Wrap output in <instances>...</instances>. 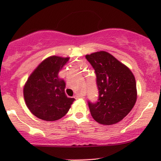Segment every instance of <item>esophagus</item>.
<instances>
[{
  "mask_svg": "<svg viewBox=\"0 0 161 161\" xmlns=\"http://www.w3.org/2000/svg\"><path fill=\"white\" fill-rule=\"evenodd\" d=\"M80 97H82V96H81V95H75V96H74V98L75 99L80 98Z\"/></svg>",
  "mask_w": 161,
  "mask_h": 161,
  "instance_id": "obj_1",
  "label": "esophagus"
}]
</instances>
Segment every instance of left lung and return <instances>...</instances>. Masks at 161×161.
I'll return each instance as SVG.
<instances>
[{
	"mask_svg": "<svg viewBox=\"0 0 161 161\" xmlns=\"http://www.w3.org/2000/svg\"><path fill=\"white\" fill-rule=\"evenodd\" d=\"M95 69L98 97L88 101L95 121L111 125L121 121L134 107L137 97L136 79L127 66L105 51L86 55Z\"/></svg>",
	"mask_w": 161,
	"mask_h": 161,
	"instance_id": "1",
	"label": "left lung"
}]
</instances>
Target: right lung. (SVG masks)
<instances>
[{
  "instance_id": "add662e5",
  "label": "right lung",
  "mask_w": 161,
  "mask_h": 161,
  "mask_svg": "<svg viewBox=\"0 0 161 161\" xmlns=\"http://www.w3.org/2000/svg\"><path fill=\"white\" fill-rule=\"evenodd\" d=\"M68 57L52 56L35 69L28 79L23 94L28 108L35 116L46 121H54L65 116L74 98L66 95L65 82L58 73Z\"/></svg>"
}]
</instances>
